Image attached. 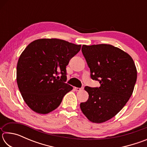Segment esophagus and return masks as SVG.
<instances>
[{
  "label": "esophagus",
  "instance_id": "34e87169",
  "mask_svg": "<svg viewBox=\"0 0 147 147\" xmlns=\"http://www.w3.org/2000/svg\"><path fill=\"white\" fill-rule=\"evenodd\" d=\"M84 88H74V90L75 91H81V90H82Z\"/></svg>",
  "mask_w": 147,
  "mask_h": 147
}]
</instances>
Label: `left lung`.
<instances>
[{"instance_id":"left-lung-1","label":"left lung","mask_w":147,"mask_h":147,"mask_svg":"<svg viewBox=\"0 0 147 147\" xmlns=\"http://www.w3.org/2000/svg\"><path fill=\"white\" fill-rule=\"evenodd\" d=\"M82 52L91 78L100 86H86L88 100L80 106L89 121L102 123L115 116L130 99L137 80L136 65L128 53L111 45H84Z\"/></svg>"}]
</instances>
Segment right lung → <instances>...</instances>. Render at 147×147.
Returning a JSON list of instances; mask_svg holds the SVG:
<instances>
[{
  "instance_id": "1",
  "label": "right lung",
  "mask_w": 147,
  "mask_h": 147,
  "mask_svg": "<svg viewBox=\"0 0 147 147\" xmlns=\"http://www.w3.org/2000/svg\"><path fill=\"white\" fill-rule=\"evenodd\" d=\"M80 49L81 45L43 38L31 42L24 50L17 65V83L32 111L39 114L51 112L73 89L65 83L66 66Z\"/></svg>"
}]
</instances>
